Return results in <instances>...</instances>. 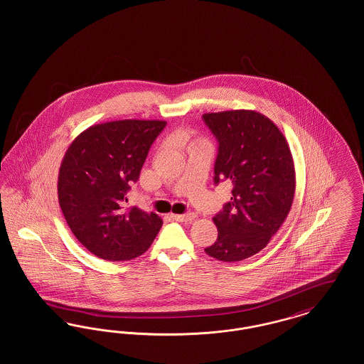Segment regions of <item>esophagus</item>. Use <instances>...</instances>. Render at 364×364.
Returning a JSON list of instances; mask_svg holds the SVG:
<instances>
[{
	"label": "esophagus",
	"mask_w": 364,
	"mask_h": 364,
	"mask_svg": "<svg viewBox=\"0 0 364 364\" xmlns=\"http://www.w3.org/2000/svg\"><path fill=\"white\" fill-rule=\"evenodd\" d=\"M171 217L176 220V221H180V223H192L195 218H196V214L195 213H188V214H171Z\"/></svg>",
	"instance_id": "34e87169"
}]
</instances>
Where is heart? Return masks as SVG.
<instances>
[{"label":"heart","mask_w":364,"mask_h":364,"mask_svg":"<svg viewBox=\"0 0 364 364\" xmlns=\"http://www.w3.org/2000/svg\"><path fill=\"white\" fill-rule=\"evenodd\" d=\"M178 138H180V140H181L186 146H188V147L199 146V144H208L206 139L198 136L193 131H190V129L181 131L180 135H178Z\"/></svg>","instance_id":"b5f03b06"}]
</instances>
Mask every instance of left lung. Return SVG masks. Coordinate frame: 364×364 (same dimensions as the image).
Masks as SVG:
<instances>
[{"label": "left lung", "mask_w": 364, "mask_h": 364, "mask_svg": "<svg viewBox=\"0 0 364 364\" xmlns=\"http://www.w3.org/2000/svg\"><path fill=\"white\" fill-rule=\"evenodd\" d=\"M203 120L220 143L214 181L233 184L230 202L213 217L218 237L205 252L221 262L247 259L269 244L291 211L292 153L277 125L257 110L205 113Z\"/></svg>", "instance_id": "obj_1"}]
</instances>
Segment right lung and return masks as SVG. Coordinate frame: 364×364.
I'll return each instance as SVG.
<instances>
[{
  "label": "right lung",
  "instance_id": "1",
  "mask_svg": "<svg viewBox=\"0 0 364 364\" xmlns=\"http://www.w3.org/2000/svg\"><path fill=\"white\" fill-rule=\"evenodd\" d=\"M164 120H117L88 127L72 140L58 171V203L75 237L105 260L138 258L153 244L162 220L124 208Z\"/></svg>",
  "mask_w": 364,
  "mask_h": 364
}]
</instances>
